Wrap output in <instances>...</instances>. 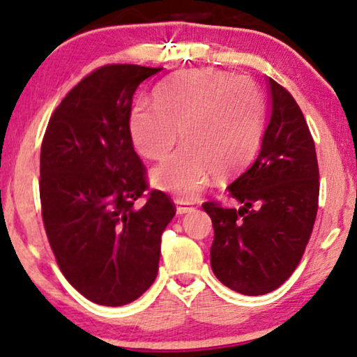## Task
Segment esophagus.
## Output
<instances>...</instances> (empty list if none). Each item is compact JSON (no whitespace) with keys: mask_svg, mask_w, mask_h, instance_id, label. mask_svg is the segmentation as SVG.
<instances>
[{"mask_svg":"<svg viewBox=\"0 0 357 357\" xmlns=\"http://www.w3.org/2000/svg\"><path fill=\"white\" fill-rule=\"evenodd\" d=\"M174 204H176V215H185V213H189L190 210H192V206H190V202H188V200H181V199H178L176 202H174Z\"/></svg>","mask_w":357,"mask_h":357,"instance_id":"esophagus-1","label":"esophagus"}]
</instances>
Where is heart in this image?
<instances>
[{"mask_svg":"<svg viewBox=\"0 0 357 357\" xmlns=\"http://www.w3.org/2000/svg\"><path fill=\"white\" fill-rule=\"evenodd\" d=\"M264 104L252 79L221 70H184L155 91V104L132 105L128 132L137 152L162 160L179 139L184 147L152 169L157 189L195 197L213 173L226 176L252 160L261 142Z\"/></svg>","mask_w":357,"mask_h":357,"instance_id":"obj_1","label":"heart"}]
</instances>
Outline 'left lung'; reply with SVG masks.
<instances>
[{
    "instance_id": "8db88e82",
    "label": "left lung",
    "mask_w": 357,
    "mask_h": 357,
    "mask_svg": "<svg viewBox=\"0 0 357 357\" xmlns=\"http://www.w3.org/2000/svg\"><path fill=\"white\" fill-rule=\"evenodd\" d=\"M271 115L261 149L227 188L242 206L204 204L215 229L211 269L231 290L258 296L280 287L305 253L317 215L316 147L291 94L268 78Z\"/></svg>"
}]
</instances>
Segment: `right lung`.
I'll use <instances>...</instances> for the list:
<instances>
[{"label":"right lung","mask_w":357,"mask_h":357,"mask_svg":"<svg viewBox=\"0 0 357 357\" xmlns=\"http://www.w3.org/2000/svg\"><path fill=\"white\" fill-rule=\"evenodd\" d=\"M162 68L105 66L62 99L46 128L40 199L47 241L66 279L89 301L123 306L153 284L162 234L174 216L152 190L128 132L132 94Z\"/></svg>","instance_id":"obj_1"}]
</instances>
